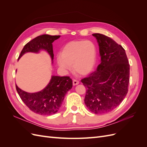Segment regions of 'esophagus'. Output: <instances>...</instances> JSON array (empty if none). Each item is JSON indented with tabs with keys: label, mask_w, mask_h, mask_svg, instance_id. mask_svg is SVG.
Instances as JSON below:
<instances>
[{
	"label": "esophagus",
	"mask_w": 147,
	"mask_h": 147,
	"mask_svg": "<svg viewBox=\"0 0 147 147\" xmlns=\"http://www.w3.org/2000/svg\"><path fill=\"white\" fill-rule=\"evenodd\" d=\"M78 84H79V82L77 80H73V85L75 86V85H77Z\"/></svg>",
	"instance_id": "1"
}]
</instances>
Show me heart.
Returning <instances> with one entry per match:
<instances>
[{
	"mask_svg": "<svg viewBox=\"0 0 147 147\" xmlns=\"http://www.w3.org/2000/svg\"><path fill=\"white\" fill-rule=\"evenodd\" d=\"M97 61V48L90 40H74L66 43L61 55L57 56V64L65 70L72 65L75 72L87 75L94 70Z\"/></svg>",
	"mask_w": 147,
	"mask_h": 147,
	"instance_id": "obj_1",
	"label": "heart"
}]
</instances>
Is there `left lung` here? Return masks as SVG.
Returning a JSON list of instances; mask_svg holds the SVG:
<instances>
[{"label": "left lung", "instance_id": "obj_1", "mask_svg": "<svg viewBox=\"0 0 147 147\" xmlns=\"http://www.w3.org/2000/svg\"><path fill=\"white\" fill-rule=\"evenodd\" d=\"M98 43L100 63L81 82L86 87L84 104L96 114L111 112L121 104L128 91L130 65L125 50L105 35L93 34Z\"/></svg>", "mask_w": 147, "mask_h": 147}]
</instances>
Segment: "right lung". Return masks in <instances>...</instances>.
Masks as SVG:
<instances>
[{
    "label": "right lung",
    "mask_w": 147,
    "mask_h": 147,
    "mask_svg": "<svg viewBox=\"0 0 147 147\" xmlns=\"http://www.w3.org/2000/svg\"><path fill=\"white\" fill-rule=\"evenodd\" d=\"M60 37V35L44 34L35 37L26 44L22 50L18 59L25 53H37L40 50L46 51L51 58L54 59L52 43ZM72 88V80L69 77H59L53 75L47 86L40 91L27 92L18 88L16 91L21 100L28 107L35 113L42 115H50L56 113L63 103L66 93Z\"/></svg>",
    "instance_id": "right-lung-1"
}]
</instances>
